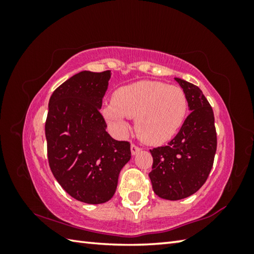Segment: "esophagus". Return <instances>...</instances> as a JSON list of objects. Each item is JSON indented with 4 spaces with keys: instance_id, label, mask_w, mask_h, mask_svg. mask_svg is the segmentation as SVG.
Segmentation results:
<instances>
[{
    "instance_id": "1",
    "label": "esophagus",
    "mask_w": 254,
    "mask_h": 254,
    "mask_svg": "<svg viewBox=\"0 0 254 254\" xmlns=\"http://www.w3.org/2000/svg\"><path fill=\"white\" fill-rule=\"evenodd\" d=\"M139 151H141V148L137 147V145H135L134 143H132L131 144V153H132V156H134V154H136Z\"/></svg>"
}]
</instances>
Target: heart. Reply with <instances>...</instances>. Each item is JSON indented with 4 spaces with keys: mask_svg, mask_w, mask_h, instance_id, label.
Instances as JSON below:
<instances>
[{
    "mask_svg": "<svg viewBox=\"0 0 254 254\" xmlns=\"http://www.w3.org/2000/svg\"><path fill=\"white\" fill-rule=\"evenodd\" d=\"M182 88L160 81L141 80L122 86L103 107V115L117 132L127 130V118L135 119L137 136L145 143L161 144L182 127L187 114Z\"/></svg>",
    "mask_w": 254,
    "mask_h": 254,
    "instance_id": "b5f03b06",
    "label": "heart"
}]
</instances>
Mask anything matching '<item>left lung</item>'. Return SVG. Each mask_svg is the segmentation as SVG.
Masks as SVG:
<instances>
[{"label":"left lung","mask_w":254,"mask_h":254,"mask_svg":"<svg viewBox=\"0 0 254 254\" xmlns=\"http://www.w3.org/2000/svg\"><path fill=\"white\" fill-rule=\"evenodd\" d=\"M175 80L187 97L190 114L168 145L150 150L153 163L149 177L153 191L168 200L186 198L203 186L217 145L214 113L203 92L186 80Z\"/></svg>","instance_id":"8db88e82"}]
</instances>
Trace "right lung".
<instances>
[{
	"instance_id": "1",
	"label": "right lung",
	"mask_w": 254,
	"mask_h": 254,
	"mask_svg": "<svg viewBox=\"0 0 254 254\" xmlns=\"http://www.w3.org/2000/svg\"><path fill=\"white\" fill-rule=\"evenodd\" d=\"M110 78L111 70L80 71L49 100L45 131L51 173L67 194L87 204L113 197L131 159L130 143L114 140L100 113Z\"/></svg>"
}]
</instances>
